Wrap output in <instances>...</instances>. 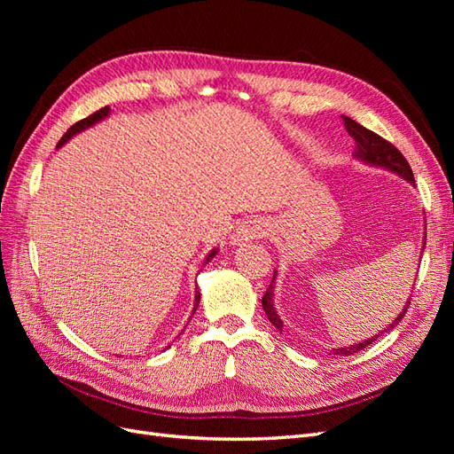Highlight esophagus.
I'll return each mask as SVG.
<instances>
[{
    "instance_id": "obj_1",
    "label": "esophagus",
    "mask_w": 454,
    "mask_h": 454,
    "mask_svg": "<svg viewBox=\"0 0 454 454\" xmlns=\"http://www.w3.org/2000/svg\"><path fill=\"white\" fill-rule=\"evenodd\" d=\"M269 223L263 222V219H244V222L232 231V235L229 237L231 244L232 246H240V244H246L250 242L254 239H263L269 235Z\"/></svg>"
}]
</instances>
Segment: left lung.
<instances>
[{
  "instance_id": "1",
  "label": "left lung",
  "mask_w": 454,
  "mask_h": 454,
  "mask_svg": "<svg viewBox=\"0 0 454 454\" xmlns=\"http://www.w3.org/2000/svg\"><path fill=\"white\" fill-rule=\"evenodd\" d=\"M342 121H345V127H347L348 134L352 136L354 142H356V149H354V157H356V159H360V160L371 164V167L387 168V170H390V172H394V174H397V176H402L403 180H407L409 184L415 185L413 170H411L409 162L405 160V157L400 153V151H397V147H394L390 142L380 138L379 134L371 132L369 129L362 127L360 122L352 121V119L347 117V115H342ZM424 246H426V237H424ZM424 246H422V250H424ZM274 278H277V274H274V277H272V280H270V284H269V290L265 292L263 299H261V305H263V310H265V314H267V318L270 320V324H272L274 327H277L278 332L282 333L284 324H282V320H280V316L277 314V309H274V299H272V295H274V294H272V292H274V284H277V282H274ZM409 303H411V299L407 301V305L403 307V310L400 312V316H397V318H394V322H392L388 327H384V332H390V329H394L397 324L402 322V318H403L407 309H409ZM384 332H380V333H384ZM380 333H379V335H380ZM379 335L371 337V339H365V340H362V342H354V345L345 347V348H342V347H340V348H333L332 354H333V356H350V354H354V352H360V350H364L365 347L373 345V342L377 340Z\"/></svg>"
}]
</instances>
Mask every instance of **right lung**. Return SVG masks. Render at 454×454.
Returning <instances> with one entry per match:
<instances>
[{
    "instance_id": "1",
    "label": "right lung",
    "mask_w": 454,
    "mask_h": 454,
    "mask_svg": "<svg viewBox=\"0 0 454 454\" xmlns=\"http://www.w3.org/2000/svg\"><path fill=\"white\" fill-rule=\"evenodd\" d=\"M109 115V106H106V107H102V109H98V112L96 114H92V115H89L87 119H81L79 122H75V125L72 127V129H67V132L62 136L60 138V142H59V147L60 145H64L67 140L72 138V136H75L77 132H81V130H85V129H89V127H92V125H96V122L98 121H102L104 117H107ZM217 254V250H212L208 255H206V263H208L210 259H214V255ZM199 303H200V292H199V287H197V292H195V305H193V314H195V310L199 309Z\"/></svg>"
}]
</instances>
